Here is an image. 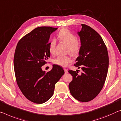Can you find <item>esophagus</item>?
<instances>
[{"instance_id":"1","label":"esophagus","mask_w":121,"mask_h":121,"mask_svg":"<svg viewBox=\"0 0 121 121\" xmlns=\"http://www.w3.org/2000/svg\"><path fill=\"white\" fill-rule=\"evenodd\" d=\"M64 70H65V74H67V73H68V70L66 69H65V68H64Z\"/></svg>"}]
</instances>
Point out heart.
<instances>
[{"instance_id": "obj_1", "label": "heart", "mask_w": 121, "mask_h": 121, "mask_svg": "<svg viewBox=\"0 0 121 121\" xmlns=\"http://www.w3.org/2000/svg\"><path fill=\"white\" fill-rule=\"evenodd\" d=\"M57 38L68 45L67 52L73 56H76L79 53L80 45L77 41L76 36L66 28L61 30L57 34ZM56 41L52 40L48 43L49 52L51 54H54ZM71 62V59L68 56H59L53 60L55 65L61 67H67Z\"/></svg>"}]
</instances>
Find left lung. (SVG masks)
I'll list each match as a JSON object with an SVG mask.
<instances>
[{"label":"left lung","instance_id":"1","mask_svg":"<svg viewBox=\"0 0 121 121\" xmlns=\"http://www.w3.org/2000/svg\"><path fill=\"white\" fill-rule=\"evenodd\" d=\"M77 32L81 42L78 56L74 65L83 71L69 70L73 76L69 85L70 94L81 102L93 99L102 89L109 66V56L106 46L96 31L89 26L82 24Z\"/></svg>","mask_w":121,"mask_h":121}]
</instances>
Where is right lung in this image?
<instances>
[{"mask_svg":"<svg viewBox=\"0 0 121 121\" xmlns=\"http://www.w3.org/2000/svg\"><path fill=\"white\" fill-rule=\"evenodd\" d=\"M57 28L39 27L25 35L17 44L14 69L17 84L28 100L42 104L52 96L55 85L65 72L53 65L49 72L41 67L50 57L48 43L51 34Z\"/></svg>","mask_w":121,"mask_h":121,"instance_id":"1","label":"right lung"}]
</instances>
